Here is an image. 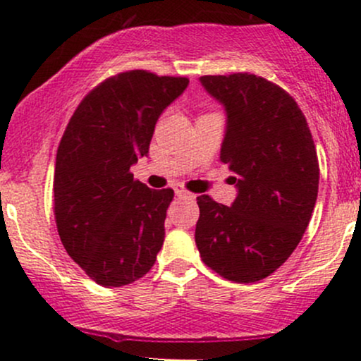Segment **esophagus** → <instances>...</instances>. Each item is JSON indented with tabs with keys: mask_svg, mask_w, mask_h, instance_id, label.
<instances>
[{
	"mask_svg": "<svg viewBox=\"0 0 361 361\" xmlns=\"http://www.w3.org/2000/svg\"><path fill=\"white\" fill-rule=\"evenodd\" d=\"M175 193L181 198H188V200H193V198H195V195L192 192H188V190H185L181 185L175 186Z\"/></svg>",
	"mask_w": 361,
	"mask_h": 361,
	"instance_id": "obj_1",
	"label": "esophagus"
}]
</instances>
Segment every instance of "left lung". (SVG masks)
I'll return each mask as SVG.
<instances>
[{
	"label": "left lung",
	"mask_w": 361,
	"mask_h": 361,
	"mask_svg": "<svg viewBox=\"0 0 361 361\" xmlns=\"http://www.w3.org/2000/svg\"><path fill=\"white\" fill-rule=\"evenodd\" d=\"M200 82L226 106L221 161L238 197L231 207L197 197L195 243L210 270L252 283L276 271L307 229L319 190L316 146L297 102L275 82L250 73Z\"/></svg>",
	"instance_id": "1"
}]
</instances>
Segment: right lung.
<instances>
[{
    "label": "right lung",
    "instance_id": "obj_1",
    "mask_svg": "<svg viewBox=\"0 0 361 361\" xmlns=\"http://www.w3.org/2000/svg\"><path fill=\"white\" fill-rule=\"evenodd\" d=\"M188 78L134 69L82 98L57 147L54 215L68 255L103 287H123L154 267L175 192L134 180L159 115Z\"/></svg>",
    "mask_w": 361,
    "mask_h": 361
}]
</instances>
